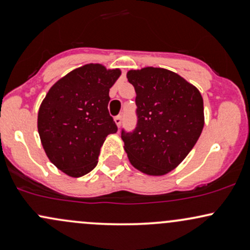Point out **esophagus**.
I'll return each mask as SVG.
<instances>
[{"instance_id": "obj_1", "label": "esophagus", "mask_w": 250, "mask_h": 250, "mask_svg": "<svg viewBox=\"0 0 250 250\" xmlns=\"http://www.w3.org/2000/svg\"><path fill=\"white\" fill-rule=\"evenodd\" d=\"M114 121H115L117 127L120 128V127H121V123H122V116L121 115L115 116V117H114Z\"/></svg>"}]
</instances>
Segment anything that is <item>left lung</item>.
I'll list each match as a JSON object with an SVG mask.
<instances>
[{"label": "left lung", "instance_id": "left-lung-1", "mask_svg": "<svg viewBox=\"0 0 250 250\" xmlns=\"http://www.w3.org/2000/svg\"><path fill=\"white\" fill-rule=\"evenodd\" d=\"M136 91L137 127L122 131L125 153L134 168L162 176L180 165L205 125L203 100L195 85L165 68L145 67L127 73Z\"/></svg>", "mask_w": 250, "mask_h": 250}]
</instances>
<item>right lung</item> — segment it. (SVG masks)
<instances>
[{
    "label": "right lung",
    "mask_w": 250,
    "mask_h": 250,
    "mask_svg": "<svg viewBox=\"0 0 250 250\" xmlns=\"http://www.w3.org/2000/svg\"><path fill=\"white\" fill-rule=\"evenodd\" d=\"M121 70L88 63L49 89L37 114V130L48 159L71 177L93 170L105 137L117 127L109 115V89Z\"/></svg>",
    "instance_id": "add662e5"
}]
</instances>
